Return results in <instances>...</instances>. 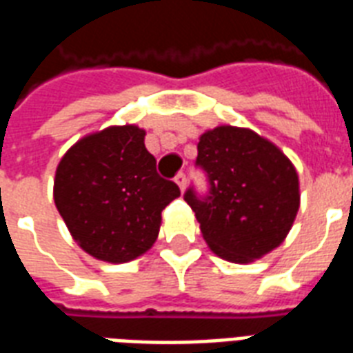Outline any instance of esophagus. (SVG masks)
Masks as SVG:
<instances>
[{"mask_svg":"<svg viewBox=\"0 0 353 353\" xmlns=\"http://www.w3.org/2000/svg\"><path fill=\"white\" fill-rule=\"evenodd\" d=\"M174 182L179 184L180 191H184L185 190V174L184 173H179L176 176H174Z\"/></svg>","mask_w":353,"mask_h":353,"instance_id":"34e87169","label":"esophagus"}]
</instances>
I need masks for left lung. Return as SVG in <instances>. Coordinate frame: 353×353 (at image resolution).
I'll use <instances>...</instances> for the list:
<instances>
[{"label": "left lung", "mask_w": 353, "mask_h": 353, "mask_svg": "<svg viewBox=\"0 0 353 353\" xmlns=\"http://www.w3.org/2000/svg\"><path fill=\"white\" fill-rule=\"evenodd\" d=\"M196 165L210 179V196L184 194L208 246L224 261L248 264L281 246L301 205L292 160L248 128L219 125L200 134Z\"/></svg>", "instance_id": "8db88e82"}]
</instances>
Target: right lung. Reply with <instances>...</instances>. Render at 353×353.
Returning <instances> with one entry per match:
<instances>
[{
  "label": "right lung",
  "mask_w": 353,
  "mask_h": 353,
  "mask_svg": "<svg viewBox=\"0 0 353 353\" xmlns=\"http://www.w3.org/2000/svg\"><path fill=\"white\" fill-rule=\"evenodd\" d=\"M143 138L134 123L109 125L70 145L56 168V208L76 244L98 261L123 264L149 252L162 210L180 196L157 173Z\"/></svg>",
  "instance_id": "right-lung-1"
}]
</instances>
